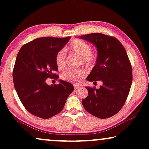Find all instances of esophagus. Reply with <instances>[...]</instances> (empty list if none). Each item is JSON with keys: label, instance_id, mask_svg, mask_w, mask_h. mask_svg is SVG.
I'll list each match as a JSON object with an SVG mask.
<instances>
[{"label": "esophagus", "instance_id": "34e87169", "mask_svg": "<svg viewBox=\"0 0 149 149\" xmlns=\"http://www.w3.org/2000/svg\"><path fill=\"white\" fill-rule=\"evenodd\" d=\"M80 87V86H78V85H74V88H75V89H78Z\"/></svg>", "mask_w": 149, "mask_h": 149}]
</instances>
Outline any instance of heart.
I'll use <instances>...</instances> for the list:
<instances>
[{
    "label": "heart",
    "mask_w": 149,
    "mask_h": 149,
    "mask_svg": "<svg viewBox=\"0 0 149 149\" xmlns=\"http://www.w3.org/2000/svg\"><path fill=\"white\" fill-rule=\"evenodd\" d=\"M69 51L77 56L81 57L82 63L90 66L96 62V55L92 53V48L89 44L80 39H74L70 44ZM55 62L57 67L63 69L66 65V53L64 50H61L57 53L55 57ZM87 70L85 69H68L61 75L62 80H67L73 84H78L82 78L87 75Z\"/></svg>",
    "instance_id": "b5f03b06"
}]
</instances>
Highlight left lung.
I'll use <instances>...</instances> for the list:
<instances>
[{
	"label": "left lung",
	"instance_id": "obj_1",
	"mask_svg": "<svg viewBox=\"0 0 149 149\" xmlns=\"http://www.w3.org/2000/svg\"><path fill=\"white\" fill-rule=\"evenodd\" d=\"M97 48L96 64L87 76L88 81L101 80L99 89L86 87L88 96L82 100L89 113L100 119H107L122 108L132 82V67L121 42L115 37L102 33H91L79 37Z\"/></svg>",
	"mask_w": 149,
	"mask_h": 149
}]
</instances>
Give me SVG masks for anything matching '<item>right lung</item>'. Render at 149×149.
<instances>
[{
    "instance_id": "add662e5",
    "label": "right lung",
    "mask_w": 149,
    "mask_h": 149,
    "mask_svg": "<svg viewBox=\"0 0 149 149\" xmlns=\"http://www.w3.org/2000/svg\"><path fill=\"white\" fill-rule=\"evenodd\" d=\"M71 37L37 38L24 44L16 59L13 81L19 99L30 113L49 119L60 113L68 96L74 90L70 82L60 80L57 85H48L46 78L58 76L55 57Z\"/></svg>"
}]
</instances>
